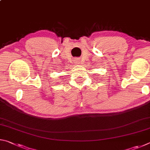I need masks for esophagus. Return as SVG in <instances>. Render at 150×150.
Segmentation results:
<instances>
[{
  "label": "esophagus",
  "instance_id": "obj_1",
  "mask_svg": "<svg viewBox=\"0 0 150 150\" xmlns=\"http://www.w3.org/2000/svg\"><path fill=\"white\" fill-rule=\"evenodd\" d=\"M75 64H79V59H76V60H75Z\"/></svg>",
  "mask_w": 150,
  "mask_h": 150
}]
</instances>
